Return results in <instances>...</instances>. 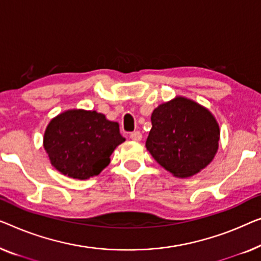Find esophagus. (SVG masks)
Listing matches in <instances>:
<instances>
[{"label": "esophagus", "instance_id": "1", "mask_svg": "<svg viewBox=\"0 0 261 261\" xmlns=\"http://www.w3.org/2000/svg\"><path fill=\"white\" fill-rule=\"evenodd\" d=\"M129 138L132 140H134V141H140V140H141V138H142V135L139 130H135V132H132V133L129 134Z\"/></svg>", "mask_w": 261, "mask_h": 261}]
</instances>
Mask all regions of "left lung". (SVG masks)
<instances>
[{
	"mask_svg": "<svg viewBox=\"0 0 261 261\" xmlns=\"http://www.w3.org/2000/svg\"><path fill=\"white\" fill-rule=\"evenodd\" d=\"M146 147L165 169L179 177L196 174L217 153L219 126L194 101L176 97L154 109Z\"/></svg>",
	"mask_w": 261,
	"mask_h": 261,
	"instance_id": "left-lung-1",
	"label": "left lung"
}]
</instances>
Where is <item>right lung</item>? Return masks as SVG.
Returning a JSON list of instances; mask_svg holds the SVG:
<instances>
[{"mask_svg": "<svg viewBox=\"0 0 261 261\" xmlns=\"http://www.w3.org/2000/svg\"><path fill=\"white\" fill-rule=\"evenodd\" d=\"M123 141L118 122L109 121L95 111L73 109L49 122L43 146L58 171L85 180L108 166L109 156Z\"/></svg>", "mask_w": 261, "mask_h": 261, "instance_id": "right-lung-1", "label": "right lung"}]
</instances>
